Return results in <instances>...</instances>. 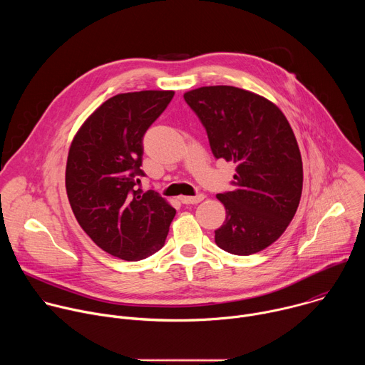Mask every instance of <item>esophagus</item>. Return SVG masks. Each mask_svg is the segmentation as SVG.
I'll use <instances>...</instances> for the list:
<instances>
[{"label":"esophagus","instance_id":"obj_1","mask_svg":"<svg viewBox=\"0 0 365 365\" xmlns=\"http://www.w3.org/2000/svg\"><path fill=\"white\" fill-rule=\"evenodd\" d=\"M205 199L203 193H199L196 196H180V202L186 203V205H193V203H199Z\"/></svg>","mask_w":365,"mask_h":365}]
</instances>
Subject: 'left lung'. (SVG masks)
<instances>
[{
	"label": "left lung",
	"instance_id": "obj_1",
	"mask_svg": "<svg viewBox=\"0 0 365 365\" xmlns=\"http://www.w3.org/2000/svg\"><path fill=\"white\" fill-rule=\"evenodd\" d=\"M183 98L215 159L237 165L235 189L217 195L227 211L217 245L235 255L267 248L293 220L302 196V158L289 121L269 99L235 86H202Z\"/></svg>",
	"mask_w": 365,
	"mask_h": 365
}]
</instances>
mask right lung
<instances>
[{
  "instance_id": "right-lung-1",
  "label": "right lung",
  "mask_w": 365,
  "mask_h": 365,
  "mask_svg": "<svg viewBox=\"0 0 365 365\" xmlns=\"http://www.w3.org/2000/svg\"><path fill=\"white\" fill-rule=\"evenodd\" d=\"M173 91L118 93L83 123L66 163V192L75 218L103 251L138 262L166 241L176 210L158 192L143 193V137Z\"/></svg>"
}]
</instances>
